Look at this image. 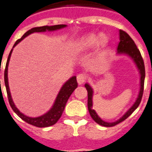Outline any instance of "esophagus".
Wrapping results in <instances>:
<instances>
[{"label": "esophagus", "mask_w": 152, "mask_h": 152, "mask_svg": "<svg viewBox=\"0 0 152 152\" xmlns=\"http://www.w3.org/2000/svg\"><path fill=\"white\" fill-rule=\"evenodd\" d=\"M76 79H77L78 83H79V85H81L86 81L87 76H86V75L85 74V73H79V74L77 75Z\"/></svg>", "instance_id": "34e87169"}]
</instances>
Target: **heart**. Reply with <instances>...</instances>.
Masks as SVG:
<instances>
[{"label": "heart", "instance_id": "obj_1", "mask_svg": "<svg viewBox=\"0 0 152 152\" xmlns=\"http://www.w3.org/2000/svg\"><path fill=\"white\" fill-rule=\"evenodd\" d=\"M105 41H106L105 37H101V39H100L101 43H104V42H105ZM98 42H99V38L94 34H91V35H88V36L85 37L84 39L81 41V42L79 44V48L81 50H86V49H88L92 46L95 45L97 43H98Z\"/></svg>", "mask_w": 152, "mask_h": 152}]
</instances>
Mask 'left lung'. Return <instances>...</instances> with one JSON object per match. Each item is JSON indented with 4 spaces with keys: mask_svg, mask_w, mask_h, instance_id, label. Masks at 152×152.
I'll return each mask as SVG.
<instances>
[{
    "mask_svg": "<svg viewBox=\"0 0 152 152\" xmlns=\"http://www.w3.org/2000/svg\"><path fill=\"white\" fill-rule=\"evenodd\" d=\"M117 53L118 54H127V55H129L131 58H132L134 62L136 63V66H137L138 69L139 70V73L141 74L140 91H139V96H138L136 102L134 103V104L131 107V108L121 118L119 119L118 120H117L115 122L107 123L105 122V121H104V120H102V119L100 118L98 114H97L96 112H95V110L93 109L92 88H91V86L88 84L85 85V87H86V89H87V91H88V109L91 118L95 120L97 124H99V125L106 127L114 126L117 125L120 123L123 122L128 117H129L132 113V112L139 107V104H140L141 101H142V98L143 95V91H144V82L145 77V69L144 61H143L140 51H139V50L136 47V45L135 44L134 41L132 40V38L126 32L123 31V30H120V42H119L118 47H117Z\"/></svg>",
    "mask_w": 152,
    "mask_h": 152,
    "instance_id": "left-lung-1",
    "label": "left lung"
}]
</instances>
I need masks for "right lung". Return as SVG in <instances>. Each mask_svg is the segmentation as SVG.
<instances>
[{
    "label": "right lung",
    "instance_id": "right-lung-1",
    "mask_svg": "<svg viewBox=\"0 0 152 152\" xmlns=\"http://www.w3.org/2000/svg\"><path fill=\"white\" fill-rule=\"evenodd\" d=\"M66 26V25H63V24H61V25H55L51 26H44L32 28L30 30H28V31H27V32L22 36L21 39H18V40L16 41V42H15L14 45H13V48H14L19 42H21L24 38H26L27 35H30L31 33H33V32H45L47 30L48 31H54V30L60 29V28H64V27ZM12 50H13V49L10 50L9 56H8L4 70V83L5 86H6V90L7 93L8 101H9L10 105V107H12L13 111H14L22 120H23L25 122L28 123V124H31V125L35 126L37 127H48L50 126L54 125V124H55L58 121V120L61 118L69 96H70L71 94L73 92V91L77 88L78 83L77 81H76V76H73V77L70 78V79H69L67 82H66V83L63 86L61 91H60L59 94L57 95V98H56V101L55 102H54V105H53L52 108L50 109L48 113H46L45 114H44V115L41 116V117H35V118H33V117H27V116L23 114L18 109L16 108L14 103H13V100H12L10 92L9 86H8L7 69L8 64H9L10 58V56H11Z\"/></svg>",
    "mask_w": 152,
    "mask_h": 152
}]
</instances>
